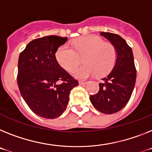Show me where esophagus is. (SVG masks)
I'll return each instance as SVG.
<instances>
[{
  "label": "esophagus",
  "mask_w": 152,
  "mask_h": 152,
  "mask_svg": "<svg viewBox=\"0 0 152 152\" xmlns=\"http://www.w3.org/2000/svg\"><path fill=\"white\" fill-rule=\"evenodd\" d=\"M79 83H80V85H86V84L87 83V82H85V81H80Z\"/></svg>",
  "instance_id": "34e87169"
}]
</instances>
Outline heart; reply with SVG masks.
Instances as JSON below:
<instances>
[{"label": "heart", "mask_w": 152, "mask_h": 152, "mask_svg": "<svg viewBox=\"0 0 152 152\" xmlns=\"http://www.w3.org/2000/svg\"><path fill=\"white\" fill-rule=\"evenodd\" d=\"M73 48L62 45L57 49L56 57L58 64L71 71L79 62V56L84 55V64L72 70V74L80 79H86L94 74L104 76L109 73L116 64L117 52L115 47L96 35L79 38L72 42Z\"/></svg>", "instance_id": "1"}]
</instances>
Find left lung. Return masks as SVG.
<instances>
[{
    "instance_id": "8db88e82",
    "label": "left lung",
    "mask_w": 152,
    "mask_h": 152,
    "mask_svg": "<svg viewBox=\"0 0 152 152\" xmlns=\"http://www.w3.org/2000/svg\"><path fill=\"white\" fill-rule=\"evenodd\" d=\"M100 35L115 47L117 58L111 72L102 79L97 94L90 96V99L97 110L111 114L123 109L129 101L136 82V68L132 49L123 38L104 31Z\"/></svg>"
}]
</instances>
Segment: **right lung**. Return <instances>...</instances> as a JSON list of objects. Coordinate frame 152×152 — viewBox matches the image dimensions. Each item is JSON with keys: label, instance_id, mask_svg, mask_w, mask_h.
<instances>
[{"label": "right lung", "instance_id": "1", "mask_svg": "<svg viewBox=\"0 0 152 152\" xmlns=\"http://www.w3.org/2000/svg\"><path fill=\"white\" fill-rule=\"evenodd\" d=\"M67 39L57 35L34 39L19 56V90L29 108L39 117L48 119L59 117L68 105L71 90L79 85L56 58L58 48Z\"/></svg>", "mask_w": 152, "mask_h": 152}]
</instances>
